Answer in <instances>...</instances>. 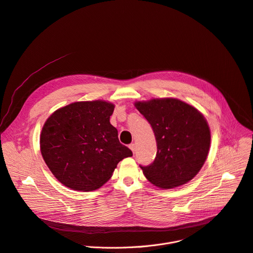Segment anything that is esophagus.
Wrapping results in <instances>:
<instances>
[{"instance_id":"34e87169","label":"esophagus","mask_w":253,"mask_h":253,"mask_svg":"<svg viewBox=\"0 0 253 253\" xmlns=\"http://www.w3.org/2000/svg\"><path fill=\"white\" fill-rule=\"evenodd\" d=\"M129 148L132 150L133 153H135V144H134V143H131V144L129 145Z\"/></svg>"}]
</instances>
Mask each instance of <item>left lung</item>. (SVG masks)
Listing matches in <instances>:
<instances>
[{"mask_svg": "<svg viewBox=\"0 0 253 253\" xmlns=\"http://www.w3.org/2000/svg\"><path fill=\"white\" fill-rule=\"evenodd\" d=\"M135 107L150 124L157 145L153 163L140 166L146 178L162 189L190 181L202 169L210 148V129L203 115L171 98L137 102Z\"/></svg>", "mask_w": 253, "mask_h": 253, "instance_id": "obj_1", "label": "left lung"}]
</instances>
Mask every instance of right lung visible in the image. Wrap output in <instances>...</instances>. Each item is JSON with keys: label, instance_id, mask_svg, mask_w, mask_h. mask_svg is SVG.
<instances>
[{"label": "right lung", "instance_id": "obj_1", "mask_svg": "<svg viewBox=\"0 0 253 253\" xmlns=\"http://www.w3.org/2000/svg\"><path fill=\"white\" fill-rule=\"evenodd\" d=\"M114 105L77 102L55 111L45 122L40 150L53 175L67 188L89 192L107 182L119 162L132 156L110 123Z\"/></svg>", "mask_w": 253, "mask_h": 253}]
</instances>
